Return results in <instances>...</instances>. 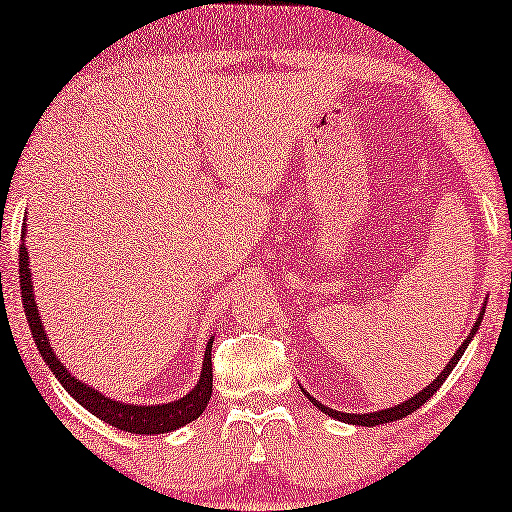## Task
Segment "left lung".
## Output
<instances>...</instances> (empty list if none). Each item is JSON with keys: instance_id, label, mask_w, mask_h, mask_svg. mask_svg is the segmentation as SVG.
<instances>
[{"instance_id": "1", "label": "left lung", "mask_w": 512, "mask_h": 512, "mask_svg": "<svg viewBox=\"0 0 512 512\" xmlns=\"http://www.w3.org/2000/svg\"><path fill=\"white\" fill-rule=\"evenodd\" d=\"M480 320H482V313H480V318H478V322H475V327L471 329V336H466V341L459 345V350L455 352V355H452V359L448 362V366H445V369L438 373V378L434 380V383L431 385H427L424 387L422 392H417L415 397H410L408 401H403V403H399V406H394V408H385V410H378V413H364V415H357V413H341V410H334V408H327V406H322L320 401H315L311 394H306L308 399H311V403L315 408H320L322 413L325 415H329V417H336V420H343V422H348V424H362V427H376V424H387V422H394V420H401V417H406V415H410L413 413V410H417L420 406H424V403H427L431 397H434V394L438 392V387H441L443 383H445V378L450 376L452 373V369H455V364L459 362V357L464 355V350H466V345L471 343V338H473V334L475 331H478V325H480Z\"/></svg>"}]
</instances>
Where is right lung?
<instances>
[{"instance_id": "right-lung-1", "label": "right lung", "mask_w": 512, "mask_h": 512, "mask_svg": "<svg viewBox=\"0 0 512 512\" xmlns=\"http://www.w3.org/2000/svg\"><path fill=\"white\" fill-rule=\"evenodd\" d=\"M20 292H23V308L27 315V322H30L34 343L41 352V357L46 359L50 371L55 373V378L60 380L64 390H67L71 397H74L83 408H88L92 415H97L99 420H104L111 427L120 431H129V434H167V431H174L183 424L197 420V417L204 413L208 406V399H211L213 392V362H211V348L213 338L206 345L204 355V369H201V378L197 387L190 394H185L183 399L162 403V406H132V403H122L106 399L92 387L83 385L81 380H76L71 373L64 369L60 359L55 357L53 348H50L46 331L41 327L37 304H34L32 294V276H30V262H27V248L20 246Z\"/></svg>"}]
</instances>
